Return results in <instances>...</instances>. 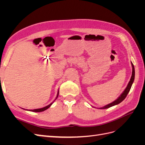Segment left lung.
Masks as SVG:
<instances>
[{"label": "left lung", "mask_w": 145, "mask_h": 145, "mask_svg": "<svg viewBox=\"0 0 145 145\" xmlns=\"http://www.w3.org/2000/svg\"><path fill=\"white\" fill-rule=\"evenodd\" d=\"M131 65H132V67H133L132 76H131L130 81L129 82L128 84V85H127V86H126V88H125V89L124 90V91L123 92V93L121 94V95L115 101H114V102H112L111 103L105 105V106H104L103 107L99 108V109H106V108H108L112 107L113 106H114V105L119 104L120 103H121L122 101L126 98L127 95H128V94L129 93V91L131 89V86H132V85H133V83L134 82V78H135V69H134V65L133 64L132 62H131Z\"/></svg>", "instance_id": "obj_1"}]
</instances>
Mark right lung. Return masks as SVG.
I'll use <instances>...</instances> for the list:
<instances>
[{
    "label": "right lung",
    "mask_w": 145,
    "mask_h": 145,
    "mask_svg": "<svg viewBox=\"0 0 145 145\" xmlns=\"http://www.w3.org/2000/svg\"><path fill=\"white\" fill-rule=\"evenodd\" d=\"M59 91H58V92H57V97H56V99L54 100V101L57 99V98L58 97V95H59ZM52 103L53 102H52L51 103H50V105H48V106H45V107H43V108H39V109H31V110H27V109H26V110H27V111H32V112H42V111H45L46 109H47L48 108H49L51 106V105L52 104Z\"/></svg>",
    "instance_id": "add662e5"
}]
</instances>
